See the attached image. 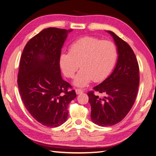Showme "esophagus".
I'll return each instance as SVG.
<instances>
[{
	"label": "esophagus",
	"mask_w": 156,
	"mask_h": 156,
	"mask_svg": "<svg viewBox=\"0 0 156 156\" xmlns=\"http://www.w3.org/2000/svg\"><path fill=\"white\" fill-rule=\"evenodd\" d=\"M75 92H76V94H82L83 92H84V91L82 89H79V88L75 90Z\"/></svg>",
	"instance_id": "1"
}]
</instances>
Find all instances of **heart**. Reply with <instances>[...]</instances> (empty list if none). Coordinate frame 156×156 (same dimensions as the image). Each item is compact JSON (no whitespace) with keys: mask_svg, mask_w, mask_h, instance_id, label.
Masks as SVG:
<instances>
[{"mask_svg":"<svg viewBox=\"0 0 156 156\" xmlns=\"http://www.w3.org/2000/svg\"><path fill=\"white\" fill-rule=\"evenodd\" d=\"M117 56L116 47L113 42L84 36L71 44L68 53L61 54L59 64L68 78L74 77L80 66L81 69L73 83L77 87H84L92 80L94 82L105 80L114 68Z\"/></svg>","mask_w":156,"mask_h":156,"instance_id":"b5f03b06","label":"heart"}]
</instances>
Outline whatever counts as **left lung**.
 <instances>
[{
  "instance_id": "1",
  "label": "left lung",
  "mask_w": 156,
  "mask_h": 156,
  "mask_svg": "<svg viewBox=\"0 0 156 156\" xmlns=\"http://www.w3.org/2000/svg\"><path fill=\"white\" fill-rule=\"evenodd\" d=\"M117 46L116 67L105 81L94 87V90L104 93L101 98L87 93L91 106L90 117L94 124L100 126H111L123 120L133 107L139 85V68L133 51L114 32L107 30Z\"/></svg>"
}]
</instances>
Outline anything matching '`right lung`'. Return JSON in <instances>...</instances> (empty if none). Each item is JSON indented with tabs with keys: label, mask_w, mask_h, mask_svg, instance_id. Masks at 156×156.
<instances>
[{
	"label": "right lung",
	"mask_w": 156,
	"mask_h": 156,
	"mask_svg": "<svg viewBox=\"0 0 156 156\" xmlns=\"http://www.w3.org/2000/svg\"><path fill=\"white\" fill-rule=\"evenodd\" d=\"M72 29L50 27L27 42L21 56L17 85L31 116L42 125L58 127L66 121L68 106L76 98L69 83L61 77L59 59Z\"/></svg>",
	"instance_id": "add662e5"
}]
</instances>
